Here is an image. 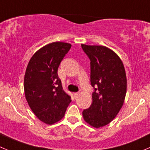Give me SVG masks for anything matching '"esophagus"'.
<instances>
[{
    "instance_id": "34e87169",
    "label": "esophagus",
    "mask_w": 150,
    "mask_h": 150,
    "mask_svg": "<svg viewBox=\"0 0 150 150\" xmlns=\"http://www.w3.org/2000/svg\"><path fill=\"white\" fill-rule=\"evenodd\" d=\"M79 93H75V94H74V97H75V98H77V97H78V96H79Z\"/></svg>"
}]
</instances>
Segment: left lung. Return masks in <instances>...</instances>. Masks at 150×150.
I'll list each match as a JSON object with an SVG mask.
<instances>
[{
	"instance_id": "8db88e82",
	"label": "left lung",
	"mask_w": 150,
	"mask_h": 150,
	"mask_svg": "<svg viewBox=\"0 0 150 150\" xmlns=\"http://www.w3.org/2000/svg\"><path fill=\"white\" fill-rule=\"evenodd\" d=\"M91 61L92 103L83 111V120L95 128L107 125L119 114L127 91V78L120 56L105 46L81 45Z\"/></svg>"
}]
</instances>
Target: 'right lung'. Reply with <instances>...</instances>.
<instances>
[{
    "instance_id": "obj_1",
    "label": "right lung",
    "mask_w": 150,
    "mask_h": 150,
    "mask_svg": "<svg viewBox=\"0 0 150 150\" xmlns=\"http://www.w3.org/2000/svg\"><path fill=\"white\" fill-rule=\"evenodd\" d=\"M71 46L62 42L49 43L33 55L26 68L25 99L35 116L47 125L60 121L72 101L58 76V68Z\"/></svg>"
}]
</instances>
